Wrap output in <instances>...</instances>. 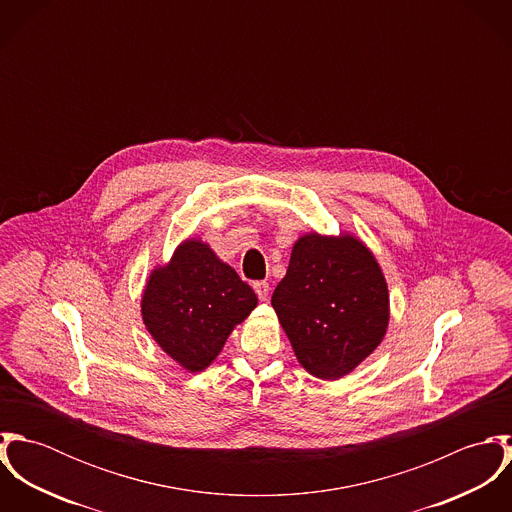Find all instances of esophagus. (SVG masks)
Segmentation results:
<instances>
[{"mask_svg":"<svg viewBox=\"0 0 512 512\" xmlns=\"http://www.w3.org/2000/svg\"><path fill=\"white\" fill-rule=\"evenodd\" d=\"M254 292L258 295V299L266 301V299H268V295H270V286H268V282H254Z\"/></svg>","mask_w":512,"mask_h":512,"instance_id":"34e87169","label":"esophagus"}]
</instances>
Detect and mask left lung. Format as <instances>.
Segmentation results:
<instances>
[{"instance_id": "obj_1", "label": "left lung", "mask_w": 512, "mask_h": 512, "mask_svg": "<svg viewBox=\"0 0 512 512\" xmlns=\"http://www.w3.org/2000/svg\"><path fill=\"white\" fill-rule=\"evenodd\" d=\"M272 307L297 361L323 380L349 374L378 347L388 325L384 276L353 236H301Z\"/></svg>"}]
</instances>
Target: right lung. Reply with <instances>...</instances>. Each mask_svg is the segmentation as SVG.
<instances>
[{
	"label": "right lung",
	"instance_id": "1",
	"mask_svg": "<svg viewBox=\"0 0 512 512\" xmlns=\"http://www.w3.org/2000/svg\"><path fill=\"white\" fill-rule=\"evenodd\" d=\"M252 288L215 252L187 240L147 282L142 315L159 347L191 372L211 365L236 323L256 307Z\"/></svg>",
	"mask_w": 512,
	"mask_h": 512
}]
</instances>
